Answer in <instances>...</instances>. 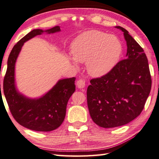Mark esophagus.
<instances>
[{
	"instance_id": "1",
	"label": "esophagus",
	"mask_w": 159,
	"mask_h": 159,
	"mask_svg": "<svg viewBox=\"0 0 159 159\" xmlns=\"http://www.w3.org/2000/svg\"><path fill=\"white\" fill-rule=\"evenodd\" d=\"M77 86L79 89H82L85 86V81L82 79H80L77 81Z\"/></svg>"
}]
</instances>
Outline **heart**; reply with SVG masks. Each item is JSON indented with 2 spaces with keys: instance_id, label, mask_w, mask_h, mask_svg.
Masks as SVG:
<instances>
[{
  "instance_id": "heart-1",
  "label": "heart",
  "mask_w": 159,
  "mask_h": 159,
  "mask_svg": "<svg viewBox=\"0 0 159 159\" xmlns=\"http://www.w3.org/2000/svg\"><path fill=\"white\" fill-rule=\"evenodd\" d=\"M73 57L68 56L72 64L85 63L88 73L102 77L111 71L118 62L122 51L121 41L115 35L98 30L82 33L71 44Z\"/></svg>"
}]
</instances>
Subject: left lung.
I'll list each match as a JSON object with an SVG mask.
<instances>
[{
	"mask_svg": "<svg viewBox=\"0 0 159 159\" xmlns=\"http://www.w3.org/2000/svg\"><path fill=\"white\" fill-rule=\"evenodd\" d=\"M115 28L123 32L127 47L126 58L105 75L90 81L86 93L93 121L103 128L122 126L139 116L152 87L144 50L127 30Z\"/></svg>",
	"mask_w": 159,
	"mask_h": 159,
	"instance_id": "1",
	"label": "left lung"
}]
</instances>
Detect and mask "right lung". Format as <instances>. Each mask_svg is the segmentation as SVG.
<instances>
[{"instance_id": "right-lung-1", "label": "right lung", "mask_w": 159, "mask_h": 159, "mask_svg": "<svg viewBox=\"0 0 159 159\" xmlns=\"http://www.w3.org/2000/svg\"><path fill=\"white\" fill-rule=\"evenodd\" d=\"M60 27L43 30L34 29L27 34L11 50L8 57L3 82L4 95L14 118L18 123L33 131H50L56 129L65 118L68 101L75 91V77L58 80L48 91L39 98H32L21 93L15 80V65L24 43L43 33L54 34Z\"/></svg>"}]
</instances>
